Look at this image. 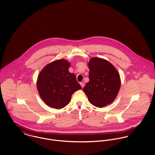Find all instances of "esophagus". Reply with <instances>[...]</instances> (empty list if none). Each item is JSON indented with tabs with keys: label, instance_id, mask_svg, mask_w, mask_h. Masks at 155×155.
Here are the masks:
<instances>
[{
	"label": "esophagus",
	"instance_id": "esophagus-1",
	"mask_svg": "<svg viewBox=\"0 0 155 155\" xmlns=\"http://www.w3.org/2000/svg\"><path fill=\"white\" fill-rule=\"evenodd\" d=\"M80 85H81V87H82V88L85 87V83H84V82H81V83H80Z\"/></svg>",
	"mask_w": 155,
	"mask_h": 155
}]
</instances>
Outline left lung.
<instances>
[{"label":"left lung","instance_id":"1","mask_svg":"<svg viewBox=\"0 0 155 155\" xmlns=\"http://www.w3.org/2000/svg\"><path fill=\"white\" fill-rule=\"evenodd\" d=\"M89 81L83 89L89 101L94 106L103 107L116 98L120 87V76L110 63L92 58L88 63Z\"/></svg>","mask_w":155,"mask_h":155}]
</instances>
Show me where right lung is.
Instances as JSON below:
<instances>
[{"instance_id": "right-lung-1", "label": "right lung", "mask_w": 155, "mask_h": 155, "mask_svg": "<svg viewBox=\"0 0 155 155\" xmlns=\"http://www.w3.org/2000/svg\"><path fill=\"white\" fill-rule=\"evenodd\" d=\"M70 66L67 60H56L45 67L38 76L37 88L39 95L51 107H64L70 103L72 94L82 89L75 74L69 72Z\"/></svg>"}]
</instances>
